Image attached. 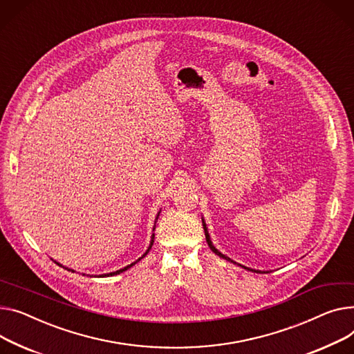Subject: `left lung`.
Masks as SVG:
<instances>
[{
	"label": "left lung",
	"mask_w": 354,
	"mask_h": 354,
	"mask_svg": "<svg viewBox=\"0 0 354 354\" xmlns=\"http://www.w3.org/2000/svg\"><path fill=\"white\" fill-rule=\"evenodd\" d=\"M202 223H203V230H205V236H206V242H207V245H209V248H210V250L214 252V253H216L218 256H221L222 259H226V261H229V262H232V263H236V262H233L230 257H227V256H225L223 253H221L215 246H214V243H212V241H210V236H209V232H207V227H206V223H205V221L202 219ZM236 265H239V263H236ZM239 266H242V268H245V269H248V270H253V269H250V268H246V266H243V265H239ZM253 272H261V270H253Z\"/></svg>",
	"instance_id": "8db88e82"
}]
</instances>
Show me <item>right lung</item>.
Segmentation results:
<instances>
[{
	"mask_svg": "<svg viewBox=\"0 0 354 354\" xmlns=\"http://www.w3.org/2000/svg\"><path fill=\"white\" fill-rule=\"evenodd\" d=\"M158 216H159V212H158ZM158 216H156V219H158ZM153 229H155V226H153ZM153 238H155V234H153V233H152V238H151V245H149V248H148V250H147V252H145V253H144V254H142V257H145V254H147V253H148V252H149V250H151V248H152V245H153ZM142 257H139V259H138V261H136V262H133V263H131V265H128V266H125V268H124V269H120V270H116V272H112V273H106V274H101V276H102V277H104V276H113V274H120V273H122V272H125V270H128V269H129V268H132V266H133V265H135V263H138V262H139V261H140V259H142ZM55 263H57V265H59V263H58V262H55ZM59 266H62V265H59ZM65 269H66V270H71V272H74V270H73V269H68V268H65Z\"/></svg>",
	"mask_w": 354,
	"mask_h": 354,
	"instance_id": "1",
	"label": "right lung"
}]
</instances>
